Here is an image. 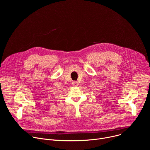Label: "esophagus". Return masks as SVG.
I'll list each match as a JSON object with an SVG mask.
<instances>
[{"label":"esophagus","mask_w":150,"mask_h":150,"mask_svg":"<svg viewBox=\"0 0 150 150\" xmlns=\"http://www.w3.org/2000/svg\"><path fill=\"white\" fill-rule=\"evenodd\" d=\"M72 83L74 87H77L78 85V82L77 81H73Z\"/></svg>","instance_id":"obj_1"}]
</instances>
